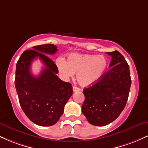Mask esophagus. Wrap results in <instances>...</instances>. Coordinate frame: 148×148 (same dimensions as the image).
I'll list each match as a JSON object with an SVG mask.
<instances>
[{"label":"esophagus","mask_w":148,"mask_h":148,"mask_svg":"<svg viewBox=\"0 0 148 148\" xmlns=\"http://www.w3.org/2000/svg\"><path fill=\"white\" fill-rule=\"evenodd\" d=\"M80 90V88L76 87V86H73V91L74 92H77Z\"/></svg>","instance_id":"obj_1"}]
</instances>
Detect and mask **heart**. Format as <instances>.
I'll list each match as a JSON object with an SVG mask.
<instances>
[{
  "instance_id": "heart-1",
  "label": "heart",
  "mask_w": 148,
  "mask_h": 148,
  "mask_svg": "<svg viewBox=\"0 0 148 148\" xmlns=\"http://www.w3.org/2000/svg\"><path fill=\"white\" fill-rule=\"evenodd\" d=\"M56 64L63 79H70L76 73V80L81 86H90L102 78L108 67V60L103 55L74 53L69 54L67 61L58 58Z\"/></svg>"
}]
</instances>
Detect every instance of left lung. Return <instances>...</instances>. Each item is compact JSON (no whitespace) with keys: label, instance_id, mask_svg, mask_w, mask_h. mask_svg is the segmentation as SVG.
Here are the masks:
<instances>
[{"label":"left lung","instance_id":"obj_1","mask_svg":"<svg viewBox=\"0 0 148 148\" xmlns=\"http://www.w3.org/2000/svg\"><path fill=\"white\" fill-rule=\"evenodd\" d=\"M112 57L111 69L97 83L84 88L82 113L90 123L105 126L116 119L123 111L131 87L130 67L118 51L107 52Z\"/></svg>","mask_w":148,"mask_h":148}]
</instances>
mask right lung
I'll return each instance as SVG.
<instances>
[{
	"instance_id": "obj_1",
	"label": "right lung",
	"mask_w": 148,
	"mask_h": 148,
	"mask_svg": "<svg viewBox=\"0 0 148 148\" xmlns=\"http://www.w3.org/2000/svg\"><path fill=\"white\" fill-rule=\"evenodd\" d=\"M21 54L16 65L15 87L25 115L37 125L49 127L58 121L67 101L72 95V84L58 77L56 64L47 54L57 52L56 46H35ZM39 57L45 67L38 77L30 72L34 59Z\"/></svg>"
}]
</instances>
